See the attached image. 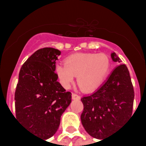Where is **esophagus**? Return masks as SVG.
<instances>
[{
    "instance_id": "obj_1",
    "label": "esophagus",
    "mask_w": 146,
    "mask_h": 146,
    "mask_svg": "<svg viewBox=\"0 0 146 146\" xmlns=\"http://www.w3.org/2000/svg\"><path fill=\"white\" fill-rule=\"evenodd\" d=\"M72 98H73V99H80V97L78 95H76V93H73L72 94Z\"/></svg>"
}]
</instances>
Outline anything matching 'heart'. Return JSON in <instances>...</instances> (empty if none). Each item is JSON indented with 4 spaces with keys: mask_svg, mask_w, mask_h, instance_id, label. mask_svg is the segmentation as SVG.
Returning a JSON list of instances; mask_svg holds the SVG:
<instances>
[{
    "mask_svg": "<svg viewBox=\"0 0 146 146\" xmlns=\"http://www.w3.org/2000/svg\"><path fill=\"white\" fill-rule=\"evenodd\" d=\"M110 67L104 54L79 53L67 57L65 63L58 64L55 73L65 88H70L77 76V83L84 92H92L103 83Z\"/></svg>",
    "mask_w": 146,
    "mask_h": 146,
    "instance_id": "obj_1",
    "label": "heart"
}]
</instances>
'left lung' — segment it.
Masks as SVG:
<instances>
[{
	"label": "left lung",
	"mask_w": 146,
	"mask_h": 146,
	"mask_svg": "<svg viewBox=\"0 0 146 146\" xmlns=\"http://www.w3.org/2000/svg\"><path fill=\"white\" fill-rule=\"evenodd\" d=\"M111 58L119 65L96 92L81 98L83 126L92 137L101 141L131 116L135 98L128 69L126 65L120 64L121 61L115 52L111 54Z\"/></svg>",
	"instance_id": "left-lung-1"
}]
</instances>
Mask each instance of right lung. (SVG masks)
<instances>
[{
	"mask_svg": "<svg viewBox=\"0 0 146 146\" xmlns=\"http://www.w3.org/2000/svg\"><path fill=\"white\" fill-rule=\"evenodd\" d=\"M61 51H35L21 68L15 100L16 117L27 130L45 139L56 133L62 114L72 102L71 92L58 81L55 63Z\"/></svg>",
	"mask_w": 146,
	"mask_h": 146,
	"instance_id": "1",
	"label": "right lung"
}]
</instances>
